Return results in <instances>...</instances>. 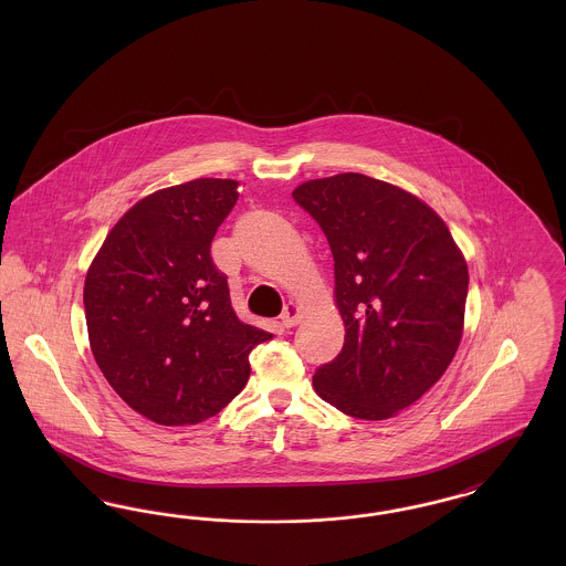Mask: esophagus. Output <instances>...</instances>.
<instances>
[{
    "instance_id": "esophagus-1",
    "label": "esophagus",
    "mask_w": 566,
    "mask_h": 566,
    "mask_svg": "<svg viewBox=\"0 0 566 566\" xmlns=\"http://www.w3.org/2000/svg\"><path fill=\"white\" fill-rule=\"evenodd\" d=\"M301 310L296 307L295 303H289L286 307H284V312H282V316H280V323L282 326H286V328H291V326H296V324L301 323Z\"/></svg>"
}]
</instances>
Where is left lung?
<instances>
[{
	"label": "left lung",
	"instance_id": "left-lung-1",
	"mask_svg": "<svg viewBox=\"0 0 566 566\" xmlns=\"http://www.w3.org/2000/svg\"><path fill=\"white\" fill-rule=\"evenodd\" d=\"M293 199L328 240L344 348L314 388L358 420H386L446 374L462 337L469 270L424 201L363 174L310 180Z\"/></svg>",
	"mask_w": 566,
	"mask_h": 566
}]
</instances>
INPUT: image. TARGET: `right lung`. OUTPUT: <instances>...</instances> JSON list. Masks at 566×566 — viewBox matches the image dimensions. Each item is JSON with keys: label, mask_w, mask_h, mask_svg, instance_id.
Segmentation results:
<instances>
[{"label": "right lung", "mask_w": 566, "mask_h": 566, "mask_svg": "<svg viewBox=\"0 0 566 566\" xmlns=\"http://www.w3.org/2000/svg\"><path fill=\"white\" fill-rule=\"evenodd\" d=\"M238 182L199 178L123 216L84 280L91 352L116 395L163 427L199 424L242 392L273 335L238 318L210 248Z\"/></svg>", "instance_id": "1"}]
</instances>
